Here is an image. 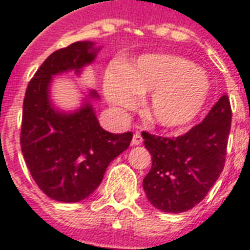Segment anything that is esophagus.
I'll list each match as a JSON object with an SVG mask.
<instances>
[{"mask_svg":"<svg viewBox=\"0 0 250 250\" xmlns=\"http://www.w3.org/2000/svg\"><path fill=\"white\" fill-rule=\"evenodd\" d=\"M143 143V137H141L140 132H136L132 137V145H140Z\"/></svg>","mask_w":250,"mask_h":250,"instance_id":"1","label":"esophagus"}]
</instances>
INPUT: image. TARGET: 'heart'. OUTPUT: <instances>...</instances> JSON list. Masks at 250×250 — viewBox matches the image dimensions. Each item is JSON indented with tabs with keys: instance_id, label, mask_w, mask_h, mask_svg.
<instances>
[{
	"instance_id": "obj_1",
	"label": "heart",
	"mask_w": 250,
	"mask_h": 250,
	"mask_svg": "<svg viewBox=\"0 0 250 250\" xmlns=\"http://www.w3.org/2000/svg\"><path fill=\"white\" fill-rule=\"evenodd\" d=\"M106 97L119 109H133L139 94L152 93L145 115L153 123L179 128L189 125L205 105L210 83L192 62L170 54H146L125 72H109Z\"/></svg>"
}]
</instances>
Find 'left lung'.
<instances>
[{"mask_svg": "<svg viewBox=\"0 0 250 250\" xmlns=\"http://www.w3.org/2000/svg\"><path fill=\"white\" fill-rule=\"evenodd\" d=\"M231 118L229 98L223 94L205 119L182 136L143 132L152 154V168L143 187L154 208L184 213L205 198L225 167Z\"/></svg>", "mask_w": 250, "mask_h": 250, "instance_id": "left-lung-1", "label": "left lung"}]
</instances>
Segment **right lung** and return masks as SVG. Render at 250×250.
Here are the masks:
<instances>
[{
    "instance_id": "right-lung-1",
    "label": "right lung",
    "mask_w": 250,
    "mask_h": 250,
    "mask_svg": "<svg viewBox=\"0 0 250 250\" xmlns=\"http://www.w3.org/2000/svg\"><path fill=\"white\" fill-rule=\"evenodd\" d=\"M100 50L90 41H78L52 53L28 83L23 101L21 146L25 165L42 192L60 202L89 197L101 184L111 161L123 153L132 132L110 133L102 128L86 100L74 113L53 107L49 85L54 75L92 63ZM89 98H98L92 90Z\"/></svg>"
}]
</instances>
